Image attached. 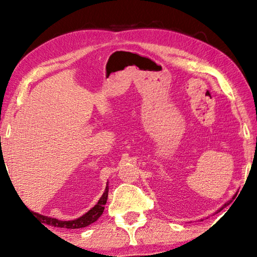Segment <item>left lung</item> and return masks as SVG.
Listing matches in <instances>:
<instances>
[{
	"label": "left lung",
	"mask_w": 257,
	"mask_h": 257,
	"mask_svg": "<svg viewBox=\"0 0 257 257\" xmlns=\"http://www.w3.org/2000/svg\"><path fill=\"white\" fill-rule=\"evenodd\" d=\"M227 204H228V203H227ZM227 204H224V205H223V207H224V206H227ZM223 207H222V208H223ZM222 208H220V210H222Z\"/></svg>",
	"instance_id": "left-lung-1"
}]
</instances>
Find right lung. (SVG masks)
<instances>
[{
	"label": "right lung",
	"instance_id": "obj_1",
	"mask_svg": "<svg viewBox=\"0 0 257 257\" xmlns=\"http://www.w3.org/2000/svg\"><path fill=\"white\" fill-rule=\"evenodd\" d=\"M107 194H108V187L106 186L105 191H104L102 197L99 198V201L97 202L96 205H95L93 208L85 213L84 215L78 217V219L71 220V221H61L55 219V217H50V216H45V215H41L38 213L32 212V214L35 215L36 219L42 220L43 222L46 224H50L52 227H56V228H67V229H79V228H85L87 225L94 223L99 216L102 215V213L104 211V205L106 204L107 201Z\"/></svg>",
	"mask_w": 257,
	"mask_h": 257
}]
</instances>
